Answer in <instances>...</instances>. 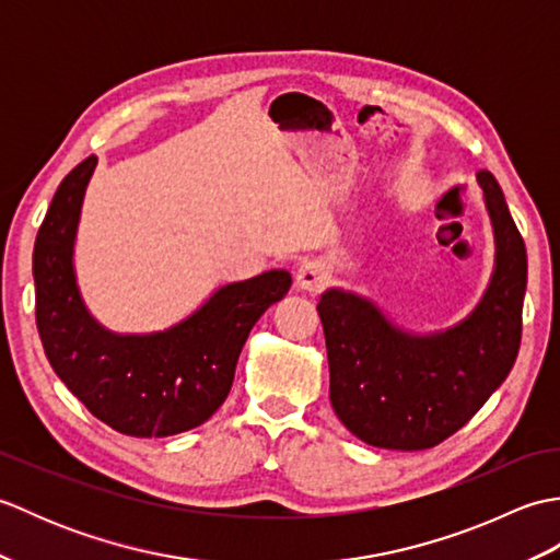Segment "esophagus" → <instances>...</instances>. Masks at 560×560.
Masks as SVG:
<instances>
[{
  "mask_svg": "<svg viewBox=\"0 0 560 560\" xmlns=\"http://www.w3.org/2000/svg\"><path fill=\"white\" fill-rule=\"evenodd\" d=\"M327 271L319 261H303L295 271V287L301 291H319L327 283Z\"/></svg>",
  "mask_w": 560,
  "mask_h": 560,
  "instance_id": "obj_1",
  "label": "esophagus"
}]
</instances>
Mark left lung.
<instances>
[{
  "label": "left lung",
  "instance_id": "8db88e82",
  "mask_svg": "<svg viewBox=\"0 0 560 560\" xmlns=\"http://www.w3.org/2000/svg\"><path fill=\"white\" fill-rule=\"evenodd\" d=\"M495 237V265L474 311L416 335L353 291L319 295L331 409L363 443L425 450L457 433L513 371L522 339L527 249L501 185L477 173Z\"/></svg>",
  "mask_w": 560,
  "mask_h": 560
}]
</instances>
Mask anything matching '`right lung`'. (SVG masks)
Returning <instances> with one entry per match:
<instances>
[{"label": "right lung", "instance_id": "add662e5", "mask_svg": "<svg viewBox=\"0 0 560 560\" xmlns=\"http://www.w3.org/2000/svg\"><path fill=\"white\" fill-rule=\"evenodd\" d=\"M96 156L71 171L35 237V323L47 361L83 407L117 433L165 438L205 423L225 401L249 329L291 289L287 269L213 291L168 329L120 335L81 299L74 243Z\"/></svg>", "mask_w": 560, "mask_h": 560}]
</instances>
